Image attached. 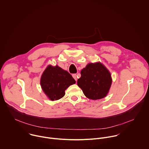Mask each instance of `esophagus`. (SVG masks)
<instances>
[{
    "mask_svg": "<svg viewBox=\"0 0 149 149\" xmlns=\"http://www.w3.org/2000/svg\"><path fill=\"white\" fill-rule=\"evenodd\" d=\"M72 76H73V77L74 79V80H75L76 81H77V74H72Z\"/></svg>",
    "mask_w": 149,
    "mask_h": 149,
    "instance_id": "esophagus-1",
    "label": "esophagus"
}]
</instances>
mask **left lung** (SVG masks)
I'll list each match as a JSON object with an SVG mask.
<instances>
[{
	"label": "left lung",
	"mask_w": 149,
	"mask_h": 149,
	"mask_svg": "<svg viewBox=\"0 0 149 149\" xmlns=\"http://www.w3.org/2000/svg\"><path fill=\"white\" fill-rule=\"evenodd\" d=\"M80 74L77 83L87 98L96 100L107 96L112 84V77L102 63H90L81 70Z\"/></svg>",
	"instance_id": "8db88e82"
}]
</instances>
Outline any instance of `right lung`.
Returning <instances> with one entry per match:
<instances>
[{"mask_svg":"<svg viewBox=\"0 0 149 149\" xmlns=\"http://www.w3.org/2000/svg\"><path fill=\"white\" fill-rule=\"evenodd\" d=\"M76 83L72 75L58 65H48L42 74L40 84L41 88L51 101L62 98L65 91L70 86Z\"/></svg>","mask_w":149,"mask_h":149,"instance_id":"add662e5","label":"right lung"}]
</instances>
